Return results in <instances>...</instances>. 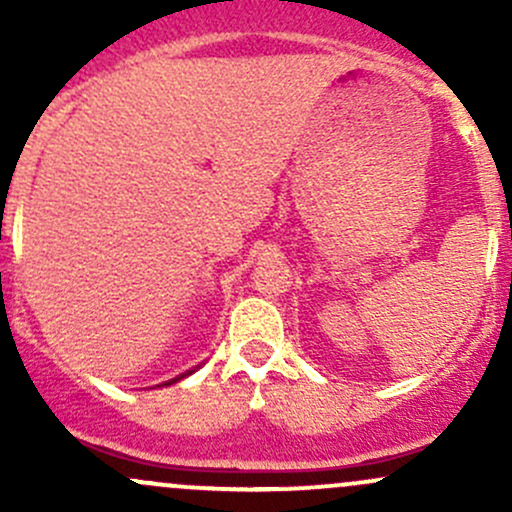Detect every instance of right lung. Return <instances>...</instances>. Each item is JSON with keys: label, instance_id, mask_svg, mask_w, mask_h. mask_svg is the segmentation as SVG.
<instances>
[{"label": "right lung", "instance_id": "right-lung-1", "mask_svg": "<svg viewBox=\"0 0 512 512\" xmlns=\"http://www.w3.org/2000/svg\"><path fill=\"white\" fill-rule=\"evenodd\" d=\"M188 374H190V371H188ZM183 376H185V374H180V376H175V379H173V381H178V379H183ZM168 384H170V381H168Z\"/></svg>", "mask_w": 512, "mask_h": 512}]
</instances>
